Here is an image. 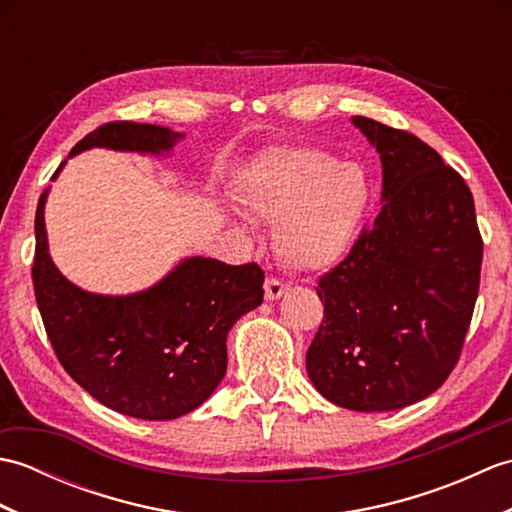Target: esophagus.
<instances>
[{"label":"esophagus","mask_w":512,"mask_h":512,"mask_svg":"<svg viewBox=\"0 0 512 512\" xmlns=\"http://www.w3.org/2000/svg\"><path fill=\"white\" fill-rule=\"evenodd\" d=\"M264 290H266V299L268 301H277V299L284 297V292L288 290V286L284 284V281H279V279H266Z\"/></svg>","instance_id":"1"}]
</instances>
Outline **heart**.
<instances>
[{"label":"heart","mask_w":512,"mask_h":512,"mask_svg":"<svg viewBox=\"0 0 512 512\" xmlns=\"http://www.w3.org/2000/svg\"><path fill=\"white\" fill-rule=\"evenodd\" d=\"M255 222L275 224V250L297 273H328L352 253L374 204L363 165L317 147H273L237 182Z\"/></svg>","instance_id":"obj_1"}]
</instances>
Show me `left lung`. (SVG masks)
<instances>
[{"mask_svg": "<svg viewBox=\"0 0 512 512\" xmlns=\"http://www.w3.org/2000/svg\"><path fill=\"white\" fill-rule=\"evenodd\" d=\"M383 165L374 226L319 279L323 323L306 369L323 398L394 411L431 396L458 363L480 290L482 237L458 171L413 134L352 116Z\"/></svg>", "mask_w": 512, "mask_h": 512, "instance_id": "8db88e82", "label": "left lung"}]
</instances>
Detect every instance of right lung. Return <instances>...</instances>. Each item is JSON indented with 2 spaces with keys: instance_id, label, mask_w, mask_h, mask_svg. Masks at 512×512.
Returning <instances> with one entry per match:
<instances>
[{
  "instance_id": "obj_1",
  "label": "right lung",
  "mask_w": 512,
  "mask_h": 512,
  "mask_svg": "<svg viewBox=\"0 0 512 512\" xmlns=\"http://www.w3.org/2000/svg\"><path fill=\"white\" fill-rule=\"evenodd\" d=\"M184 134L160 125L107 123L70 151L94 147L140 156H171ZM63 165L54 173L57 180ZM43 191L35 215V297L61 365L92 398L125 416L173 420L198 409L226 374V339L246 312L262 306L264 273L184 257L145 290L99 295L54 266Z\"/></svg>"
}]
</instances>
